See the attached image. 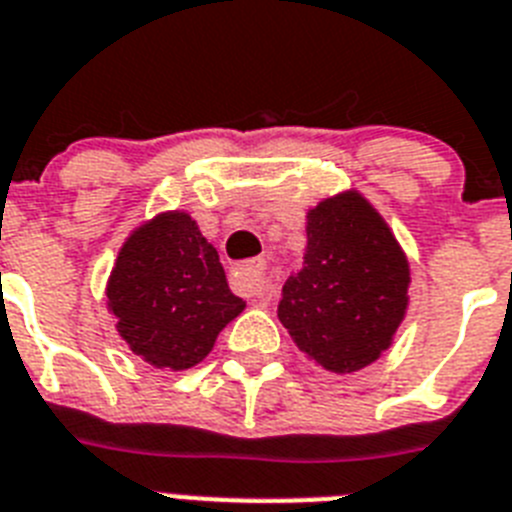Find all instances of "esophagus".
Wrapping results in <instances>:
<instances>
[{
  "instance_id": "1",
  "label": "esophagus",
  "mask_w": 512,
  "mask_h": 512,
  "mask_svg": "<svg viewBox=\"0 0 512 512\" xmlns=\"http://www.w3.org/2000/svg\"><path fill=\"white\" fill-rule=\"evenodd\" d=\"M231 289L242 296H252V299H268L270 291H273V283H270L268 273H265V265L260 260H252V263H242L231 268Z\"/></svg>"
}]
</instances>
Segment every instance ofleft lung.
Here are the masks:
<instances>
[{
  "mask_svg": "<svg viewBox=\"0 0 512 512\" xmlns=\"http://www.w3.org/2000/svg\"><path fill=\"white\" fill-rule=\"evenodd\" d=\"M409 283L385 218L356 190L341 192L307 213L304 265L283 283L278 320L312 362L346 375L390 349Z\"/></svg>",
  "mask_w": 512,
  "mask_h": 512,
  "instance_id": "obj_1",
  "label": "left lung"
}]
</instances>
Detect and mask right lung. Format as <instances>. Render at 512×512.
I'll use <instances>...</instances> for the list:
<instances>
[{
    "mask_svg": "<svg viewBox=\"0 0 512 512\" xmlns=\"http://www.w3.org/2000/svg\"><path fill=\"white\" fill-rule=\"evenodd\" d=\"M106 296L132 354L171 372L203 362L218 333L244 309L216 247L182 210L158 213L127 236Z\"/></svg>",
    "mask_w": 512,
    "mask_h": 512,
    "instance_id": "1",
    "label": "right lung"
}]
</instances>
